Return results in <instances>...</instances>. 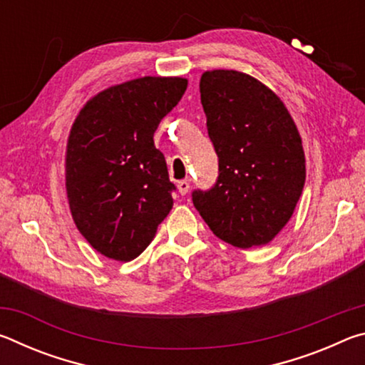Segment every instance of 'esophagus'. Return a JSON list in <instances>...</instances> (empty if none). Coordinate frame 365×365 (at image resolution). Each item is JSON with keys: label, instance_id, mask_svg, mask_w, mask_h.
Returning <instances> with one entry per match:
<instances>
[{"label": "esophagus", "instance_id": "obj_1", "mask_svg": "<svg viewBox=\"0 0 365 365\" xmlns=\"http://www.w3.org/2000/svg\"><path fill=\"white\" fill-rule=\"evenodd\" d=\"M177 188H178V193H180V195H187L188 190H190V183L187 180H180V182H177Z\"/></svg>", "mask_w": 365, "mask_h": 365}]
</instances>
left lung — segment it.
Wrapping results in <instances>:
<instances>
[{
	"instance_id": "left-lung-1",
	"label": "left lung",
	"mask_w": 365,
	"mask_h": 365,
	"mask_svg": "<svg viewBox=\"0 0 365 365\" xmlns=\"http://www.w3.org/2000/svg\"><path fill=\"white\" fill-rule=\"evenodd\" d=\"M200 91L219 175L211 188L193 190V205L222 242L267 245L304 188L298 128L280 98L243 72H205Z\"/></svg>"
}]
</instances>
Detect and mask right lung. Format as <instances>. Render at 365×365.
Here are the masks:
<instances>
[{"label": "right lung", "mask_w": 365, "mask_h": 365, "mask_svg": "<svg viewBox=\"0 0 365 365\" xmlns=\"http://www.w3.org/2000/svg\"><path fill=\"white\" fill-rule=\"evenodd\" d=\"M185 90L180 77L130 80L96 95L73 122L67 197L80 233L103 256H140L174 205L175 185L153 137Z\"/></svg>", "instance_id": "add662e5"}]
</instances>
